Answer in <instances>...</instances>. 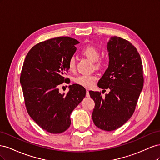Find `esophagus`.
<instances>
[{
	"label": "esophagus",
	"instance_id": "esophagus-1",
	"mask_svg": "<svg viewBox=\"0 0 160 160\" xmlns=\"http://www.w3.org/2000/svg\"><path fill=\"white\" fill-rule=\"evenodd\" d=\"M86 97H87V98H89V97H90V95H89V90L86 91Z\"/></svg>",
	"mask_w": 160,
	"mask_h": 160
}]
</instances>
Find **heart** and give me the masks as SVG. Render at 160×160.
Masks as SVG:
<instances>
[{"mask_svg":"<svg viewBox=\"0 0 160 160\" xmlns=\"http://www.w3.org/2000/svg\"><path fill=\"white\" fill-rule=\"evenodd\" d=\"M83 54L89 59L90 61L94 62L95 68H99L103 65V61L99 59L100 51L98 47L89 45L85 46L82 50ZM69 70L71 72H75L76 69L75 59L73 57H71L68 62ZM97 79V76L95 75L82 74L77 76L74 78L75 83L87 88H90L93 85L95 81Z\"/></svg>","mask_w":160,"mask_h":160,"instance_id":"heart-1","label":"heart"}]
</instances>
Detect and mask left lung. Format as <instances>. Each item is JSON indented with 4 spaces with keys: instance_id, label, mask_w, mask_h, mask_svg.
I'll use <instances>...</instances> for the list:
<instances>
[{
    "instance_id": "obj_1",
    "label": "left lung",
    "mask_w": 160,
    "mask_h": 160,
    "mask_svg": "<svg viewBox=\"0 0 160 160\" xmlns=\"http://www.w3.org/2000/svg\"><path fill=\"white\" fill-rule=\"evenodd\" d=\"M108 50L109 67L98 85L104 90L109 89V93L105 98L99 91H90L89 94L95 101L93 123L110 132L122 126L133 114L143 89V75L141 57L128 41L111 37Z\"/></svg>"
}]
</instances>
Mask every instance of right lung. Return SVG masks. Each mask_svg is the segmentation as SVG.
Masks as SVG:
<instances>
[{"instance_id": "1", "label": "right lung", "mask_w": 160, "mask_h": 160, "mask_svg": "<svg viewBox=\"0 0 160 160\" xmlns=\"http://www.w3.org/2000/svg\"><path fill=\"white\" fill-rule=\"evenodd\" d=\"M79 42L59 37L41 42L28 51L20 77L26 109L30 117L42 129L61 133L71 125L70 115L85 97L79 85H70L67 95L58 87L67 79L68 62Z\"/></svg>"}]
</instances>
